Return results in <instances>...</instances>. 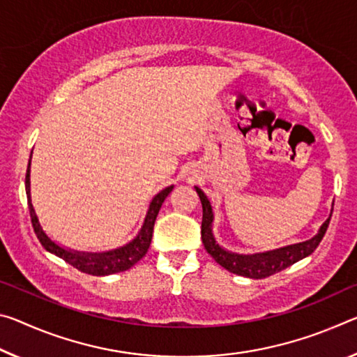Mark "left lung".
I'll return each instance as SVG.
<instances>
[{
    "label": "left lung",
    "mask_w": 357,
    "mask_h": 357,
    "mask_svg": "<svg viewBox=\"0 0 357 357\" xmlns=\"http://www.w3.org/2000/svg\"><path fill=\"white\" fill-rule=\"evenodd\" d=\"M197 189V194L200 197L202 206H203V219H202V241L205 250L208 251L209 256H211L216 262L224 267L225 270L231 271L235 275L246 276V278H254V280H262L271 276L278 271L291 267L292 264L298 262V260L310 256L313 252L321 240L324 238V234L327 227H329L331 218L326 220L324 224L321 225L318 235L313 236V238L303 243H298V245L286 246L281 248V250L276 251H268L262 254H254V256H243V254H235L229 252L220 248L216 240L213 236V209L209 205V200L203 192ZM332 216V214H331Z\"/></svg>",
    "instance_id": "obj_1"
}]
</instances>
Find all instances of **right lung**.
I'll return each mask as SVG.
<instances>
[{
  "label": "right lung",
  "instance_id": "obj_1",
  "mask_svg": "<svg viewBox=\"0 0 357 357\" xmlns=\"http://www.w3.org/2000/svg\"><path fill=\"white\" fill-rule=\"evenodd\" d=\"M25 190H26V200H28V208H30V218H31V224L33 229H35V234L38 236V240L41 241V245L44 246V250H47L49 252L55 254L68 262L73 267L77 268L79 271L87 275H93V276H105V275H112V273H119V271H126L128 268H132L138 260L143 259L148 252L149 246H151V240H152V231H154V224H155V218L158 214V209H160L162 203L165 202L169 192L173 190V185L163 189L162 192L152 199L148 214H146L144 224L141 227L139 234L137 238L133 241H130L128 245L119 248V250L114 251H107V252H101V254H92V252H75V251H68L65 248H61L54 243L46 235V231L43 230L41 224H39L38 216L35 213V208L31 205V197H30V162H28V168H26V176H25Z\"/></svg>",
  "mask_w": 357,
  "mask_h": 357
}]
</instances>
